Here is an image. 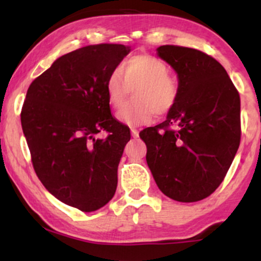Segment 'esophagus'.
<instances>
[{
    "label": "esophagus",
    "mask_w": 261,
    "mask_h": 261,
    "mask_svg": "<svg viewBox=\"0 0 261 261\" xmlns=\"http://www.w3.org/2000/svg\"><path fill=\"white\" fill-rule=\"evenodd\" d=\"M131 135H133V137H137V136H139V130L133 127V128H131Z\"/></svg>",
    "instance_id": "obj_1"
}]
</instances>
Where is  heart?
<instances>
[{
  "instance_id": "1",
  "label": "heart",
  "mask_w": 261,
  "mask_h": 261,
  "mask_svg": "<svg viewBox=\"0 0 261 261\" xmlns=\"http://www.w3.org/2000/svg\"><path fill=\"white\" fill-rule=\"evenodd\" d=\"M130 89L133 104L116 114L118 120L127 126H142L153 120L154 115H167L179 99L178 82L169 76V67L152 55H135L122 62L119 70L108 76L106 91L108 101L119 109L126 100Z\"/></svg>"
}]
</instances>
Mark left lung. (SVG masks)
Masks as SVG:
<instances>
[{"mask_svg": "<svg viewBox=\"0 0 261 261\" xmlns=\"http://www.w3.org/2000/svg\"><path fill=\"white\" fill-rule=\"evenodd\" d=\"M158 56L178 73L179 99L167 120L140 133L164 195L195 202L223 181L241 143V98L223 66L191 47L163 45Z\"/></svg>", "mask_w": 261, "mask_h": 261, "instance_id": "obj_1", "label": "left lung"}]
</instances>
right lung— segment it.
I'll use <instances>...</instances> for the list:
<instances>
[{
    "mask_svg": "<svg viewBox=\"0 0 261 261\" xmlns=\"http://www.w3.org/2000/svg\"><path fill=\"white\" fill-rule=\"evenodd\" d=\"M130 53L121 44L81 47L56 60L29 86L20 121L32 163L49 193L83 212L115 194L130 130L110 112L106 82ZM106 130V139L95 135Z\"/></svg>",
    "mask_w": 261,
    "mask_h": 261,
    "instance_id": "right-lung-1",
    "label": "right lung"
}]
</instances>
